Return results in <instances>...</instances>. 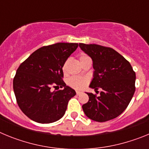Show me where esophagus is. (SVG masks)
I'll return each mask as SVG.
<instances>
[{"label": "esophagus", "instance_id": "1", "mask_svg": "<svg viewBox=\"0 0 149 149\" xmlns=\"http://www.w3.org/2000/svg\"><path fill=\"white\" fill-rule=\"evenodd\" d=\"M81 92H80V91H76V94H77V95H80L81 94Z\"/></svg>", "mask_w": 149, "mask_h": 149}]
</instances>
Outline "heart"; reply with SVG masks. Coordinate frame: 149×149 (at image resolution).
<instances>
[{
  "label": "heart",
  "mask_w": 149,
  "mask_h": 149,
  "mask_svg": "<svg viewBox=\"0 0 149 149\" xmlns=\"http://www.w3.org/2000/svg\"><path fill=\"white\" fill-rule=\"evenodd\" d=\"M89 56H87L86 54H81L79 57V60L81 63L85 61L86 60H89ZM66 63L67 62H65L64 63V65H63V72L65 71V67H66ZM87 80L86 78H84V77H72L71 78L68 79V84L70 86H72V88L76 89H81L86 86V84H87Z\"/></svg>",
  "instance_id": "1"
}]
</instances>
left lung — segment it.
Wrapping results in <instances>:
<instances>
[{"instance_id": "8db88e82", "label": "left lung", "mask_w": 149, "mask_h": 149, "mask_svg": "<svg viewBox=\"0 0 149 149\" xmlns=\"http://www.w3.org/2000/svg\"><path fill=\"white\" fill-rule=\"evenodd\" d=\"M79 47L93 62V78L89 87L102 89L99 96L86 93L82 106L86 116L95 122L111 120L127 108L135 92L136 74L128 61L115 50L99 45L80 43Z\"/></svg>"}]
</instances>
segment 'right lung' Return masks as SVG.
Segmentation results:
<instances>
[{"mask_svg":"<svg viewBox=\"0 0 149 149\" xmlns=\"http://www.w3.org/2000/svg\"><path fill=\"white\" fill-rule=\"evenodd\" d=\"M77 47V43L65 42L43 46L19 65L13 89L18 107L30 119L48 124L64 116L76 93L63 81V65ZM56 86L64 89L51 92Z\"/></svg>","mask_w":149,"mask_h":149,"instance_id":"1","label":"right lung"}]
</instances>
